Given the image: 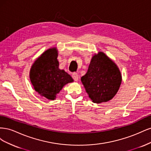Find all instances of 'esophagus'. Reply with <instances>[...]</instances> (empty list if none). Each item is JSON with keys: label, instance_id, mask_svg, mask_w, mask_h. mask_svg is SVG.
<instances>
[{"label": "esophagus", "instance_id": "1", "mask_svg": "<svg viewBox=\"0 0 151 151\" xmlns=\"http://www.w3.org/2000/svg\"><path fill=\"white\" fill-rule=\"evenodd\" d=\"M72 77L73 79H74L75 81H78L79 76H78V74H77V73H76V72H74V73H73L72 75Z\"/></svg>", "mask_w": 151, "mask_h": 151}]
</instances>
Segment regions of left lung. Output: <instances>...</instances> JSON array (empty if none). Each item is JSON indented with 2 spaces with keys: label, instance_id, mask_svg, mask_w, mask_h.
<instances>
[{
  "label": "left lung",
  "instance_id": "1",
  "mask_svg": "<svg viewBox=\"0 0 151 151\" xmlns=\"http://www.w3.org/2000/svg\"><path fill=\"white\" fill-rule=\"evenodd\" d=\"M81 81L93 102L101 103L115 96L122 83V76L115 63L104 53L99 52L91 59Z\"/></svg>",
  "mask_w": 151,
  "mask_h": 151
}]
</instances>
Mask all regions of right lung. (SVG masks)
<instances>
[{"label":"right lung","mask_w":151,"mask_h":151,"mask_svg":"<svg viewBox=\"0 0 151 151\" xmlns=\"http://www.w3.org/2000/svg\"><path fill=\"white\" fill-rule=\"evenodd\" d=\"M56 48L47 50L32 65L30 80L36 92L48 99H55L66 84L72 83L71 76L58 68Z\"/></svg>","instance_id":"obj_1"}]
</instances>
